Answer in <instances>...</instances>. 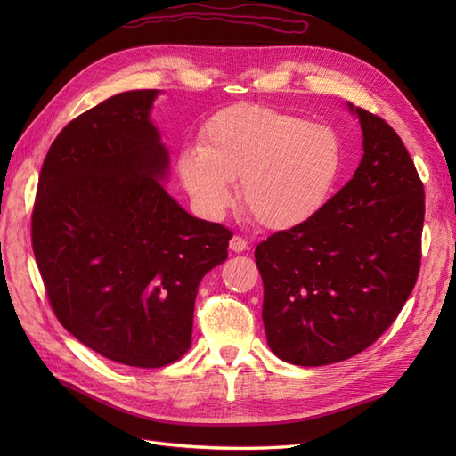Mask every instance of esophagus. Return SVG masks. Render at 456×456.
<instances>
[{
	"instance_id": "esophagus-1",
	"label": "esophagus",
	"mask_w": 456,
	"mask_h": 456,
	"mask_svg": "<svg viewBox=\"0 0 456 456\" xmlns=\"http://www.w3.org/2000/svg\"><path fill=\"white\" fill-rule=\"evenodd\" d=\"M247 249H249V243H247L243 238L233 236V238L230 240V251H232V253H243V251H247Z\"/></svg>"
}]
</instances>
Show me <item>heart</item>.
<instances>
[{"label": "heart", "mask_w": 456, "mask_h": 456, "mask_svg": "<svg viewBox=\"0 0 456 456\" xmlns=\"http://www.w3.org/2000/svg\"><path fill=\"white\" fill-rule=\"evenodd\" d=\"M342 169V142L325 123L258 104H233L205 121L198 146L176 158L178 178L200 215L218 218L240 201L260 226L291 230L320 213Z\"/></svg>", "instance_id": "heart-1"}]
</instances>
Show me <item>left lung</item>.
<instances>
[{"mask_svg": "<svg viewBox=\"0 0 456 456\" xmlns=\"http://www.w3.org/2000/svg\"><path fill=\"white\" fill-rule=\"evenodd\" d=\"M363 156L352 181L302 226L258 243L262 322L280 360L320 367L370 346L402 312L420 268L424 186L397 133L348 102Z\"/></svg>", "mask_w": 456, "mask_h": 456, "instance_id": "8db88e82", "label": "left lung"}]
</instances>
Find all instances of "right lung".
<instances>
[{
    "label": "right lung",
    "mask_w": 456,
    "mask_h": 456,
    "mask_svg": "<svg viewBox=\"0 0 456 456\" xmlns=\"http://www.w3.org/2000/svg\"><path fill=\"white\" fill-rule=\"evenodd\" d=\"M158 94L119 93L68 123L41 167L32 215L59 322L106 360L142 369L188 352L198 287L228 258L232 238L165 191L169 150L150 119Z\"/></svg>",
    "instance_id": "right-lung-1"
}]
</instances>
